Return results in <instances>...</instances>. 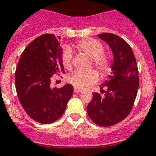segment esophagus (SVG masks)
Instances as JSON below:
<instances>
[{"mask_svg":"<svg viewBox=\"0 0 156 156\" xmlns=\"http://www.w3.org/2000/svg\"><path fill=\"white\" fill-rule=\"evenodd\" d=\"M74 93H80V92H82V90L80 89H78V88H74Z\"/></svg>","mask_w":156,"mask_h":156,"instance_id":"obj_1","label":"esophagus"}]
</instances>
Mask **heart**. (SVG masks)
<instances>
[{
    "label": "heart",
    "mask_w": 156,
    "mask_h": 156,
    "mask_svg": "<svg viewBox=\"0 0 156 156\" xmlns=\"http://www.w3.org/2000/svg\"><path fill=\"white\" fill-rule=\"evenodd\" d=\"M77 49L82 54L91 58L93 66L100 72L102 75H107L111 71V58L104 54V47L98 41L94 39H85L77 43ZM73 54L71 49L66 48L62 54V62L65 69H72ZM98 74L95 70L76 71L68 78V81L75 88L85 89L90 85L98 82Z\"/></svg>",
    "instance_id": "heart-1"
}]
</instances>
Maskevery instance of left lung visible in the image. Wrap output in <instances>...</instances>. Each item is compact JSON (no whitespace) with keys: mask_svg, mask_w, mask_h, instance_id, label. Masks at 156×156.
Returning a JSON list of instances; mask_svg holds the SVG:
<instances>
[{"mask_svg":"<svg viewBox=\"0 0 156 156\" xmlns=\"http://www.w3.org/2000/svg\"><path fill=\"white\" fill-rule=\"evenodd\" d=\"M98 37L112 50L113 72L101 87L107 88L104 96L93 93L87 113L98 126H111L121 122L131 112L140 86L139 71L132 49L125 40L111 33Z\"/></svg>","mask_w":156,"mask_h":156,"instance_id":"1","label":"left lung"}]
</instances>
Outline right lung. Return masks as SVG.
<instances>
[{
  "mask_svg": "<svg viewBox=\"0 0 156 156\" xmlns=\"http://www.w3.org/2000/svg\"><path fill=\"white\" fill-rule=\"evenodd\" d=\"M62 54V48L55 35L45 34L27 45L16 66L15 86L19 101L26 114L40 123L58 120L74 92L71 84L50 87L54 74L65 73Z\"/></svg>",
  "mask_w": 156,
  "mask_h": 156,
  "instance_id": "1",
  "label": "right lung"
}]
</instances>
